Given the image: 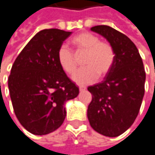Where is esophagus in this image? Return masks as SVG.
<instances>
[{
	"label": "esophagus",
	"instance_id": "1",
	"mask_svg": "<svg viewBox=\"0 0 155 155\" xmlns=\"http://www.w3.org/2000/svg\"><path fill=\"white\" fill-rule=\"evenodd\" d=\"M85 89H86V87H85V86H80V87H79L80 92H84V91H85Z\"/></svg>",
	"mask_w": 155,
	"mask_h": 155
}]
</instances>
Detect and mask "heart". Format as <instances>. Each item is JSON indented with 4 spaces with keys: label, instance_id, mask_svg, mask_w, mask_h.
Wrapping results in <instances>:
<instances>
[{
    "label": "heart",
    "instance_id": "heart-1",
    "mask_svg": "<svg viewBox=\"0 0 155 155\" xmlns=\"http://www.w3.org/2000/svg\"><path fill=\"white\" fill-rule=\"evenodd\" d=\"M76 56H81L84 66L73 76V81L78 84H88L94 82L97 77H105L113 68L116 52L113 46L107 41L100 40L96 35L83 32L71 39ZM57 60L61 68L69 75L75 73L78 62L73 52L62 45L57 52Z\"/></svg>",
    "mask_w": 155,
    "mask_h": 155
}]
</instances>
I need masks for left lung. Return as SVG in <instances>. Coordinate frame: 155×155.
Here are the masks:
<instances>
[{
	"instance_id": "left-lung-1",
	"label": "left lung",
	"mask_w": 155,
	"mask_h": 155,
	"mask_svg": "<svg viewBox=\"0 0 155 155\" xmlns=\"http://www.w3.org/2000/svg\"><path fill=\"white\" fill-rule=\"evenodd\" d=\"M91 30L113 46L116 60L104 80L87 88L93 96L87 117L96 132L117 137L133 124L139 114L144 95L145 70L138 48L127 36L108 25L93 26Z\"/></svg>"
}]
</instances>
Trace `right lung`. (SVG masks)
I'll list each match as a JSON object with an SVG mask.
<instances>
[{"mask_svg":"<svg viewBox=\"0 0 155 155\" xmlns=\"http://www.w3.org/2000/svg\"><path fill=\"white\" fill-rule=\"evenodd\" d=\"M71 32L52 28L39 31L15 59L8 87L15 116L35 135L59 129L65 119V102L79 88L61 68L57 52Z\"/></svg>","mask_w":155,"mask_h":155,"instance_id":"1","label":"right lung"}]
</instances>
